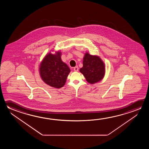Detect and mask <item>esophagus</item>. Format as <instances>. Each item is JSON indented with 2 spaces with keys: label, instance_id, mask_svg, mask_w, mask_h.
Listing matches in <instances>:
<instances>
[{
  "label": "esophagus",
  "instance_id": "1",
  "mask_svg": "<svg viewBox=\"0 0 149 149\" xmlns=\"http://www.w3.org/2000/svg\"><path fill=\"white\" fill-rule=\"evenodd\" d=\"M74 71L75 72H78V67L77 66H75L74 68Z\"/></svg>",
  "mask_w": 149,
  "mask_h": 149
}]
</instances>
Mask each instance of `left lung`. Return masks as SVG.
Listing matches in <instances>:
<instances>
[{"label":"left lung","mask_w":149,"mask_h":149,"mask_svg":"<svg viewBox=\"0 0 149 149\" xmlns=\"http://www.w3.org/2000/svg\"><path fill=\"white\" fill-rule=\"evenodd\" d=\"M83 66L80 68L87 82L91 84L98 83L105 75L104 63L98 56H93L86 52L83 58Z\"/></svg>","instance_id":"8db88e82"}]
</instances>
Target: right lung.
Returning a JSON list of instances; mask_svg holds the SVG:
<instances>
[{
    "label": "right lung",
    "instance_id": "right-lung-1",
    "mask_svg": "<svg viewBox=\"0 0 149 149\" xmlns=\"http://www.w3.org/2000/svg\"><path fill=\"white\" fill-rule=\"evenodd\" d=\"M61 52H49L42 59L39 65V74L44 83L56 88L62 87L71 70L62 61Z\"/></svg>",
    "mask_w": 149,
    "mask_h": 149
}]
</instances>
